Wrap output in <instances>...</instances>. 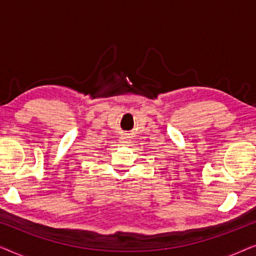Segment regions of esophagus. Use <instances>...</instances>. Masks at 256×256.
<instances>
[{"mask_svg":"<svg viewBox=\"0 0 256 256\" xmlns=\"http://www.w3.org/2000/svg\"><path fill=\"white\" fill-rule=\"evenodd\" d=\"M122 142H124V143H127L128 141H126V140H122Z\"/></svg>","mask_w":256,"mask_h":256,"instance_id":"obj_1","label":"esophagus"}]
</instances>
